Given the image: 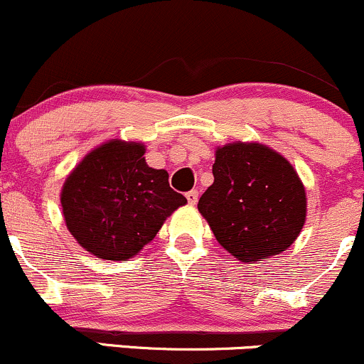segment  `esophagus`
Here are the masks:
<instances>
[{
	"mask_svg": "<svg viewBox=\"0 0 364 364\" xmlns=\"http://www.w3.org/2000/svg\"><path fill=\"white\" fill-rule=\"evenodd\" d=\"M186 198H187V201H189V204H193V206H194V204L198 203L199 193H198V191H189V193L186 194Z\"/></svg>",
	"mask_w": 364,
	"mask_h": 364,
	"instance_id": "obj_1",
	"label": "esophagus"
}]
</instances>
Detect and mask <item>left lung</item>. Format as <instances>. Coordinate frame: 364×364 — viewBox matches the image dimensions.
<instances>
[{
	"label": "left lung",
	"instance_id": "left-lung-1",
	"mask_svg": "<svg viewBox=\"0 0 364 364\" xmlns=\"http://www.w3.org/2000/svg\"><path fill=\"white\" fill-rule=\"evenodd\" d=\"M215 181L198 210L220 246L239 261L285 251L306 222V191L294 166L259 142L216 148Z\"/></svg>",
	"mask_w": 364,
	"mask_h": 364
}]
</instances>
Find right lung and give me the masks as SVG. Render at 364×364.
Instances as JSON below:
<instances>
[{
  "label": "right lung",
  "mask_w": 364,
  "mask_h": 364,
  "mask_svg": "<svg viewBox=\"0 0 364 364\" xmlns=\"http://www.w3.org/2000/svg\"><path fill=\"white\" fill-rule=\"evenodd\" d=\"M141 142L112 139L72 170L61 189L68 232L101 259L127 261L149 244L187 199L166 170L151 168Z\"/></svg>",
  "instance_id": "obj_1"
}]
</instances>
